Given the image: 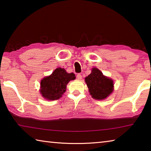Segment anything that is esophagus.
I'll return each instance as SVG.
<instances>
[{
  "instance_id": "esophagus-1",
  "label": "esophagus",
  "mask_w": 151,
  "mask_h": 151,
  "mask_svg": "<svg viewBox=\"0 0 151 151\" xmlns=\"http://www.w3.org/2000/svg\"><path fill=\"white\" fill-rule=\"evenodd\" d=\"M76 77H77V78L78 79V80H81L82 78H83V76H82V75H81V74H78L77 76H76Z\"/></svg>"
}]
</instances>
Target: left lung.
I'll use <instances>...</instances> for the list:
<instances>
[{"label": "left lung", "instance_id": "left-lung-1", "mask_svg": "<svg viewBox=\"0 0 151 151\" xmlns=\"http://www.w3.org/2000/svg\"><path fill=\"white\" fill-rule=\"evenodd\" d=\"M88 91L93 99L103 100L108 97L114 90L113 81L103 75L97 68H93L91 73L85 78Z\"/></svg>", "mask_w": 151, "mask_h": 151}]
</instances>
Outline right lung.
<instances>
[{
	"mask_svg": "<svg viewBox=\"0 0 151 151\" xmlns=\"http://www.w3.org/2000/svg\"><path fill=\"white\" fill-rule=\"evenodd\" d=\"M75 78L73 73H66L62 68H56L50 76L43 78L40 81V94L47 100H58L66 91L69 81L75 80Z\"/></svg>",
	"mask_w": 151,
	"mask_h": 151,
	"instance_id": "add662e5",
	"label": "right lung"
}]
</instances>
